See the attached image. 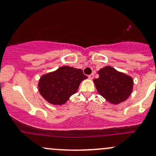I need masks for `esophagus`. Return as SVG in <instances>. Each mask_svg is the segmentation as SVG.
Here are the masks:
<instances>
[{"instance_id":"obj_1","label":"esophagus","mask_w":156,"mask_h":156,"mask_svg":"<svg viewBox=\"0 0 156 156\" xmlns=\"http://www.w3.org/2000/svg\"><path fill=\"white\" fill-rule=\"evenodd\" d=\"M94 73H92V74H90V76H88V78H89L90 80H92L93 78H94Z\"/></svg>"}]
</instances>
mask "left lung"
<instances>
[{"label": "left lung", "mask_w": 156, "mask_h": 156, "mask_svg": "<svg viewBox=\"0 0 156 156\" xmlns=\"http://www.w3.org/2000/svg\"><path fill=\"white\" fill-rule=\"evenodd\" d=\"M98 74V78L94 80L96 90L110 104L122 103L131 95L134 85L131 76L118 71L111 66L100 69Z\"/></svg>", "instance_id": "8db88e82"}]
</instances>
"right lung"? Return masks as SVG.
<instances>
[{"mask_svg":"<svg viewBox=\"0 0 156 156\" xmlns=\"http://www.w3.org/2000/svg\"><path fill=\"white\" fill-rule=\"evenodd\" d=\"M81 69L62 66L39 78L38 90L41 96L53 105H62L76 94L83 80L86 79Z\"/></svg>","mask_w":156,"mask_h":156,"instance_id":"obj_1","label":"right lung"}]
</instances>
